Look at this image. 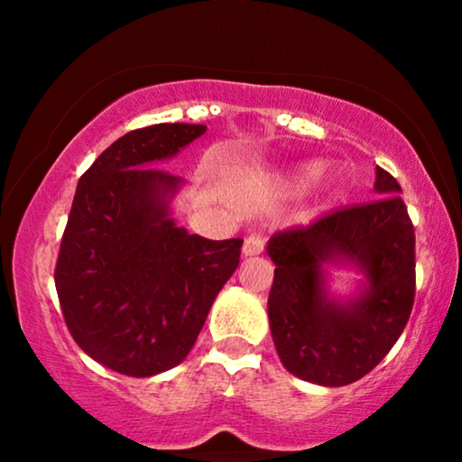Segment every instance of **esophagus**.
Listing matches in <instances>:
<instances>
[{"label": "esophagus", "mask_w": 462, "mask_h": 462, "mask_svg": "<svg viewBox=\"0 0 462 462\" xmlns=\"http://www.w3.org/2000/svg\"><path fill=\"white\" fill-rule=\"evenodd\" d=\"M264 249V236L261 235V232H252L245 238V243H243V254L245 256H258Z\"/></svg>", "instance_id": "34e87169"}]
</instances>
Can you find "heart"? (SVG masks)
<instances>
[{
    "instance_id": "heart-1",
    "label": "heart",
    "mask_w": 462,
    "mask_h": 462,
    "mask_svg": "<svg viewBox=\"0 0 462 462\" xmlns=\"http://www.w3.org/2000/svg\"><path fill=\"white\" fill-rule=\"evenodd\" d=\"M304 176H309V169H300L298 178H304Z\"/></svg>"
}]
</instances>
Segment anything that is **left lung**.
<instances>
[{
  "label": "left lung",
  "instance_id": "left-lung-1",
  "mask_svg": "<svg viewBox=\"0 0 462 462\" xmlns=\"http://www.w3.org/2000/svg\"><path fill=\"white\" fill-rule=\"evenodd\" d=\"M375 193L378 199L269 238L272 337L286 371L306 383H356L389 354L411 317L415 227L402 187L383 167H375ZM343 262L368 278L352 300H334L325 291V264Z\"/></svg>",
  "mask_w": 462,
  "mask_h": 462
}]
</instances>
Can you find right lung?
Listing matches in <instances>:
<instances>
[{"label": "right lung", "instance_id": "right-lung-1", "mask_svg": "<svg viewBox=\"0 0 462 462\" xmlns=\"http://www.w3.org/2000/svg\"><path fill=\"white\" fill-rule=\"evenodd\" d=\"M206 125L132 130L79 178L56 263V291L73 341L132 378L176 367L238 267L243 238L208 241L169 217L182 178L153 167Z\"/></svg>", "mask_w": 462, "mask_h": 462}]
</instances>
